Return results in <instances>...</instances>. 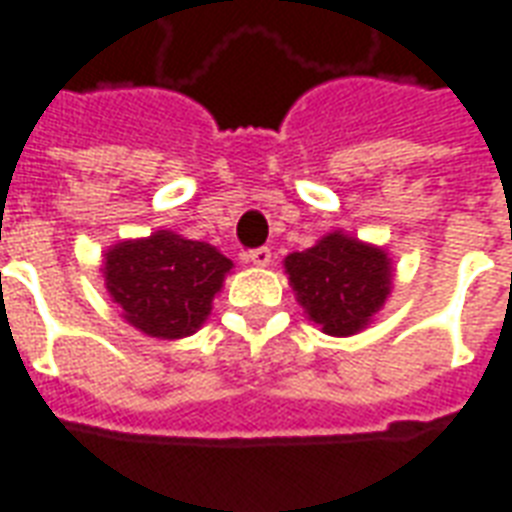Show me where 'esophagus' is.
<instances>
[{"mask_svg": "<svg viewBox=\"0 0 512 512\" xmlns=\"http://www.w3.org/2000/svg\"><path fill=\"white\" fill-rule=\"evenodd\" d=\"M246 260H249V263H255V266H268V263H271V249H268V246L249 249V252H246Z\"/></svg>", "mask_w": 512, "mask_h": 512, "instance_id": "1", "label": "esophagus"}]
</instances>
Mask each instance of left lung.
I'll use <instances>...</instances> for the list:
<instances>
[{
	"label": "left lung",
	"mask_w": 512,
	"mask_h": 512,
	"mask_svg": "<svg viewBox=\"0 0 512 512\" xmlns=\"http://www.w3.org/2000/svg\"><path fill=\"white\" fill-rule=\"evenodd\" d=\"M285 271L310 321L334 337L362 332L384 307L392 285L384 252L343 233L288 255Z\"/></svg>",
	"instance_id": "left-lung-1"
}]
</instances>
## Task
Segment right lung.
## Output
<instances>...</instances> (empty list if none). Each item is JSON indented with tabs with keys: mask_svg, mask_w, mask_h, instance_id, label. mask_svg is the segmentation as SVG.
I'll use <instances>...</instances> for the list:
<instances>
[{
	"mask_svg": "<svg viewBox=\"0 0 512 512\" xmlns=\"http://www.w3.org/2000/svg\"><path fill=\"white\" fill-rule=\"evenodd\" d=\"M233 260L202 241L167 230L123 241L106 252V288L139 332L178 340L197 332L211 312Z\"/></svg>",
	"mask_w": 512,
	"mask_h": 512,
	"instance_id": "1",
	"label": "right lung"
}]
</instances>
